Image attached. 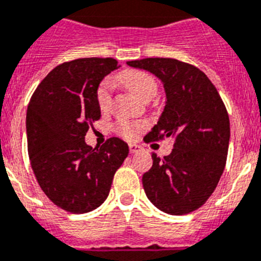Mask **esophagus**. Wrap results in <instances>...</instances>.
Listing matches in <instances>:
<instances>
[{
	"mask_svg": "<svg viewBox=\"0 0 261 261\" xmlns=\"http://www.w3.org/2000/svg\"><path fill=\"white\" fill-rule=\"evenodd\" d=\"M128 147H130V152L131 153H138L142 151V147L138 146V144H134V143H130L128 144Z\"/></svg>",
	"mask_w": 261,
	"mask_h": 261,
	"instance_id": "1",
	"label": "esophagus"
}]
</instances>
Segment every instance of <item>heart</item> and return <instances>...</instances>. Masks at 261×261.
<instances>
[{"instance_id": "heart-1", "label": "heart", "mask_w": 261, "mask_h": 261, "mask_svg": "<svg viewBox=\"0 0 261 261\" xmlns=\"http://www.w3.org/2000/svg\"><path fill=\"white\" fill-rule=\"evenodd\" d=\"M118 81L123 85L124 88H127L134 96H137L140 99H148L152 98L158 92V83L153 79L152 74H149L146 71H140V69H124L121 73L118 74ZM97 103L98 108L106 112L110 108V99H112V80H103L99 84L98 89H97ZM142 127L140 123H135V122L128 121H121L115 124V131L118 134H121L124 138L135 137V134L139 128Z\"/></svg>"}]
</instances>
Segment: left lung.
Instances as JSON below:
<instances>
[{
  "instance_id": "1",
  "label": "left lung",
  "mask_w": 261,
  "mask_h": 261,
  "mask_svg": "<svg viewBox=\"0 0 261 261\" xmlns=\"http://www.w3.org/2000/svg\"><path fill=\"white\" fill-rule=\"evenodd\" d=\"M127 65L155 74L163 83L165 106L146 142L172 137L173 149L143 174L146 196L172 215L192 213L218 185L227 159L230 119L212 81L202 71L176 59L147 58Z\"/></svg>"
}]
</instances>
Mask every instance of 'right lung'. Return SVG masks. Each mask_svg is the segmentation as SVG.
Here are the masks:
<instances>
[{
  "mask_svg": "<svg viewBox=\"0 0 261 261\" xmlns=\"http://www.w3.org/2000/svg\"><path fill=\"white\" fill-rule=\"evenodd\" d=\"M119 68L112 58H87L58 65L36 88L26 114L29 158L42 190L74 214L92 212L109 196L128 146L110 138L99 149L85 143L101 109L97 89Z\"/></svg>",
  "mask_w": 261,
  "mask_h": 261,
  "instance_id": "obj_1",
  "label": "right lung"
}]
</instances>
